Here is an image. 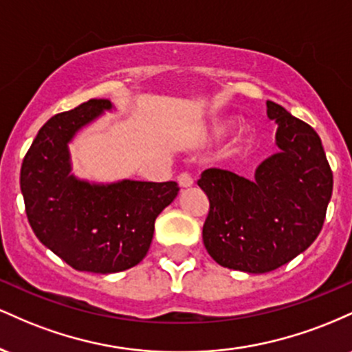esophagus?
Here are the masks:
<instances>
[{"label":"esophagus","mask_w":352,"mask_h":352,"mask_svg":"<svg viewBox=\"0 0 352 352\" xmlns=\"http://www.w3.org/2000/svg\"><path fill=\"white\" fill-rule=\"evenodd\" d=\"M179 185L182 188H188V187H192L193 185V179H192V175H190V173H187V172H184V173H180L179 175Z\"/></svg>","instance_id":"1"}]
</instances>
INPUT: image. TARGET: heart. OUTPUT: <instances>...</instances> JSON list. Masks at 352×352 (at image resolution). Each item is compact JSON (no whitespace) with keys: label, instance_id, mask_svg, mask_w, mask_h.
<instances>
[{"label":"heart","instance_id":"1","mask_svg":"<svg viewBox=\"0 0 352 352\" xmlns=\"http://www.w3.org/2000/svg\"><path fill=\"white\" fill-rule=\"evenodd\" d=\"M230 124H232V120H230V119L215 120V122L212 124V127H210V135L220 137L230 127ZM245 140H246V129L240 127V129H238L235 139H233L232 145H230V153H235L238 148H241V145L245 144Z\"/></svg>","mask_w":352,"mask_h":352}]
</instances>
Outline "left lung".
Returning <instances> with one entry per match:
<instances>
[{"label":"left lung","instance_id":"left-lung-1","mask_svg":"<svg viewBox=\"0 0 352 352\" xmlns=\"http://www.w3.org/2000/svg\"><path fill=\"white\" fill-rule=\"evenodd\" d=\"M278 151L258 165L254 179L208 168L199 187L210 201L204 245L218 265L268 273L305 252L324 223L333 172L314 129L272 100Z\"/></svg>","mask_w":352,"mask_h":352}]
</instances>
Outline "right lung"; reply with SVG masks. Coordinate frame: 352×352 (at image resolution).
<instances>
[{
	"label": "right lung",
	"instance_id": "right-lung-1",
	"mask_svg": "<svg viewBox=\"0 0 352 352\" xmlns=\"http://www.w3.org/2000/svg\"><path fill=\"white\" fill-rule=\"evenodd\" d=\"M112 109L111 100L91 99L51 117L21 165L19 184L34 235L78 272L109 274L140 263L155 218L180 190L175 182L96 184L71 173L72 139Z\"/></svg>",
	"mask_w": 352,
	"mask_h": 352
}]
</instances>
